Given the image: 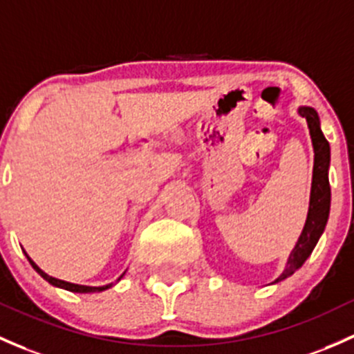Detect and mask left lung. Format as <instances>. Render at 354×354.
<instances>
[{
    "label": "left lung",
    "mask_w": 354,
    "mask_h": 354,
    "mask_svg": "<svg viewBox=\"0 0 354 354\" xmlns=\"http://www.w3.org/2000/svg\"><path fill=\"white\" fill-rule=\"evenodd\" d=\"M297 113L307 120L308 133H310L312 147H314V169H312V187L310 202H308L307 218L305 225L297 241L295 248L286 259L285 270L280 277L274 278L270 285L278 283L285 278L292 277L300 266L307 261L310 252L314 251L319 237L324 232L327 218L330 210V187H329V166H330V147L321 130L319 115L312 106H299Z\"/></svg>",
    "instance_id": "left-lung-1"
}]
</instances>
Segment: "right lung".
Instances as JSON below:
<instances>
[{"label":"right lung","instance_id":"right-lung-1","mask_svg":"<svg viewBox=\"0 0 354 354\" xmlns=\"http://www.w3.org/2000/svg\"><path fill=\"white\" fill-rule=\"evenodd\" d=\"M24 252H25V251H24ZM25 256H27V259H28V261H30V265H32L33 270H35L37 273H39L40 277L44 278V280H46V281H49V283H50L52 286H57V288L68 290V292H74V293H95V292H105V290L111 288V286H113L115 283H118V281H120L122 278H124V274H125V271H124V273L120 274V278H118V280L115 281V283H109V285H102V286L77 285V283H71V281H64V280H59V278H54V277H50V274H47L46 271H42V270H40L39 266L35 265V263H33V259L30 258V256L27 254V252H25Z\"/></svg>","mask_w":354,"mask_h":354}]
</instances>
